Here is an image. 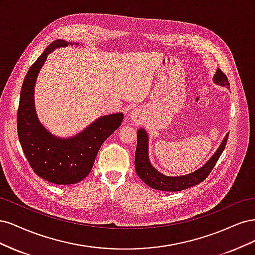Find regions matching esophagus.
Listing matches in <instances>:
<instances>
[{"label": "esophagus", "instance_id": "esophagus-1", "mask_svg": "<svg viewBox=\"0 0 255 255\" xmlns=\"http://www.w3.org/2000/svg\"><path fill=\"white\" fill-rule=\"evenodd\" d=\"M129 117H130V119H132V121L138 122V121L140 120V114H139V112H138V111H134V112L130 113Z\"/></svg>", "mask_w": 255, "mask_h": 255}]
</instances>
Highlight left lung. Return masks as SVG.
<instances>
[{
	"label": "left lung",
	"mask_w": 255,
	"mask_h": 255,
	"mask_svg": "<svg viewBox=\"0 0 255 255\" xmlns=\"http://www.w3.org/2000/svg\"><path fill=\"white\" fill-rule=\"evenodd\" d=\"M213 81L215 84L222 87H230V83L228 81L227 75L223 73L220 69H217ZM229 133L223 138L218 149L213 154L212 157L206 163L197 169L196 171L180 175V176H168L165 175L158 170H156L151 165L149 158V135L145 132V129L139 128L137 130V145L135 153V169L137 175L140 177L141 181L145 183L151 188L161 190V191H180L187 189L189 187L201 183L206 179V176L210 174L212 169L217 163L221 153L226 148L228 141Z\"/></svg>",
	"instance_id": "left-lung-1"
}]
</instances>
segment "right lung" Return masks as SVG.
<instances>
[{
  "mask_svg": "<svg viewBox=\"0 0 255 255\" xmlns=\"http://www.w3.org/2000/svg\"><path fill=\"white\" fill-rule=\"evenodd\" d=\"M79 45L63 39L53 41L29 68L22 84L17 127L22 150L34 172L41 179L57 185L79 183L94 166L103 142L117 129L122 113L105 115L72 137H57L47 129L35 109V85L48 55L55 49Z\"/></svg>",
  "mask_w": 255,
  "mask_h": 255,
  "instance_id": "add662e5",
  "label": "right lung"
}]
</instances>
